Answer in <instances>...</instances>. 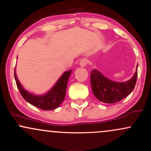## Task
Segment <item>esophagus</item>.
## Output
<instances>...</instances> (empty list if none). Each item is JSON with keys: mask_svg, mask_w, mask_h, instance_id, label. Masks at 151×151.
Instances as JSON below:
<instances>
[{"mask_svg": "<svg viewBox=\"0 0 151 151\" xmlns=\"http://www.w3.org/2000/svg\"><path fill=\"white\" fill-rule=\"evenodd\" d=\"M88 63V61L86 59H82V60H80V62H79V65L81 66V67H85L87 65Z\"/></svg>", "mask_w": 151, "mask_h": 151, "instance_id": "1", "label": "esophagus"}]
</instances>
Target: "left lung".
Listing matches in <instances>:
<instances>
[{
    "instance_id": "1",
    "label": "left lung",
    "mask_w": 151,
    "mask_h": 151,
    "mask_svg": "<svg viewBox=\"0 0 151 151\" xmlns=\"http://www.w3.org/2000/svg\"><path fill=\"white\" fill-rule=\"evenodd\" d=\"M138 76L136 72L131 79L125 82H116L104 77L99 71H91V86L93 95L97 99L106 104H114L129 96L134 89Z\"/></svg>"
}]
</instances>
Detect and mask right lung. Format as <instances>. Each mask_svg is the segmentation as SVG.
Segmentation results:
<instances>
[{
	"label": "right lung",
	"instance_id": "obj_1",
	"mask_svg": "<svg viewBox=\"0 0 151 151\" xmlns=\"http://www.w3.org/2000/svg\"><path fill=\"white\" fill-rule=\"evenodd\" d=\"M72 73V70L65 72L57 81L55 86L45 94L42 96H36L29 93L22 88L20 81L17 78L15 70V79L17 86L21 93L22 96L30 104L42 110L50 111L58 108L64 101L66 95L67 82L69 77Z\"/></svg>",
	"mask_w": 151,
	"mask_h": 151
}]
</instances>
